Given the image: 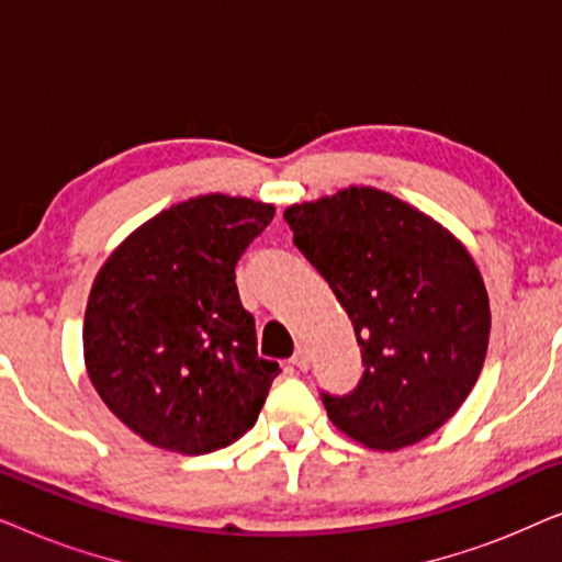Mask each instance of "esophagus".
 Segmentation results:
<instances>
[{
    "mask_svg": "<svg viewBox=\"0 0 562 562\" xmlns=\"http://www.w3.org/2000/svg\"><path fill=\"white\" fill-rule=\"evenodd\" d=\"M291 366H296L299 371H306V368H310V356H306L304 348H299L294 352V358H291Z\"/></svg>",
    "mask_w": 562,
    "mask_h": 562,
    "instance_id": "esophagus-1",
    "label": "esophagus"
}]
</instances>
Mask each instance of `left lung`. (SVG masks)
Masks as SVG:
<instances>
[{"instance_id":"8db88e82","label":"left lung","mask_w":562,"mask_h":562,"mask_svg":"<svg viewBox=\"0 0 562 562\" xmlns=\"http://www.w3.org/2000/svg\"><path fill=\"white\" fill-rule=\"evenodd\" d=\"M294 245L352 322L363 379L322 391L327 417L373 450H398L460 409L486 360L491 310L471 252L440 222L371 187L283 212Z\"/></svg>"}]
</instances>
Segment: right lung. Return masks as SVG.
Wrapping results in <instances>:
<instances>
[{"mask_svg": "<svg viewBox=\"0 0 562 562\" xmlns=\"http://www.w3.org/2000/svg\"><path fill=\"white\" fill-rule=\"evenodd\" d=\"M273 204L206 194L137 227L99 268L83 360L122 425L156 448L204 456L256 425L279 363L258 356L235 266Z\"/></svg>", "mask_w": 562, "mask_h": 562, "instance_id": "1", "label": "right lung"}]
</instances>
